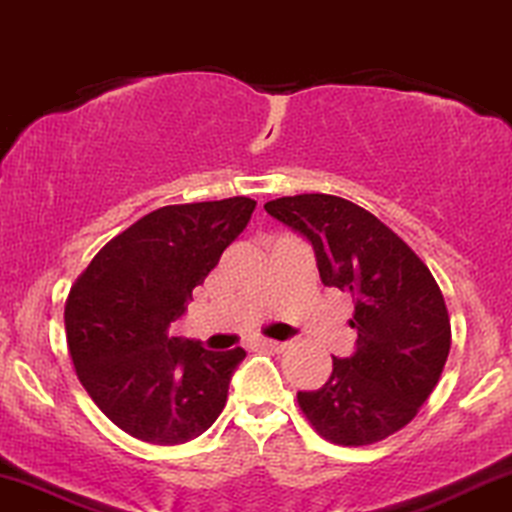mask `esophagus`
<instances>
[{"label":"esophagus","instance_id":"obj_1","mask_svg":"<svg viewBox=\"0 0 512 512\" xmlns=\"http://www.w3.org/2000/svg\"><path fill=\"white\" fill-rule=\"evenodd\" d=\"M255 346L260 350H272V353H283L288 343L286 341H272V338H257Z\"/></svg>","mask_w":512,"mask_h":512}]
</instances>
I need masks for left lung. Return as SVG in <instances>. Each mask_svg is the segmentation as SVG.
Segmentation results:
<instances>
[{
  "label": "left lung",
  "instance_id": "left-lung-1",
  "mask_svg": "<svg viewBox=\"0 0 512 512\" xmlns=\"http://www.w3.org/2000/svg\"><path fill=\"white\" fill-rule=\"evenodd\" d=\"M264 209L310 240L324 286L353 295L357 350L334 357L322 389L298 391L307 422L338 446L396 434L439 384L451 350L439 283L398 233L355 202L303 193L276 197Z\"/></svg>",
  "mask_w": 512,
  "mask_h": 512
}]
</instances>
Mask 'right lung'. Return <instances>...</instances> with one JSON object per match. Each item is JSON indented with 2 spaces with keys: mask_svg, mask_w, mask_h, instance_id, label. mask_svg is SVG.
I'll list each match as a JSON object with an SVG mask.
<instances>
[{
  "mask_svg": "<svg viewBox=\"0 0 512 512\" xmlns=\"http://www.w3.org/2000/svg\"><path fill=\"white\" fill-rule=\"evenodd\" d=\"M257 202L166 205L109 240L71 286L66 343L80 384L121 432L178 446L212 427L243 348L171 336L193 288L248 226Z\"/></svg>",
  "mask_w": 512,
  "mask_h": 512,
  "instance_id": "1",
  "label": "right lung"
}]
</instances>
